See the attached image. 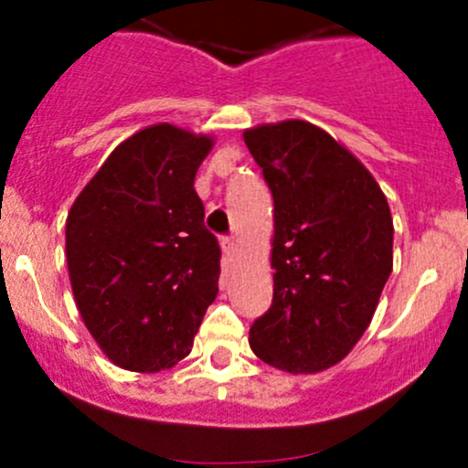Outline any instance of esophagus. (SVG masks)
Segmentation results:
<instances>
[{
	"instance_id": "1",
	"label": "esophagus",
	"mask_w": 468,
	"mask_h": 468,
	"mask_svg": "<svg viewBox=\"0 0 468 468\" xmlns=\"http://www.w3.org/2000/svg\"><path fill=\"white\" fill-rule=\"evenodd\" d=\"M221 249H224V256L229 258V261H233L235 251H238V247H235V239L233 238H221Z\"/></svg>"
}]
</instances>
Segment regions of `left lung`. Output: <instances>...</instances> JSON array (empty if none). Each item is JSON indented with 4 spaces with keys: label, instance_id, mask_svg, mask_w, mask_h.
Segmentation results:
<instances>
[{
    "label": "left lung",
    "instance_id": "8db88e82",
    "mask_svg": "<svg viewBox=\"0 0 468 468\" xmlns=\"http://www.w3.org/2000/svg\"><path fill=\"white\" fill-rule=\"evenodd\" d=\"M273 197V299L249 344L267 365L317 374L348 356L391 273L394 224L369 169L303 120L244 131Z\"/></svg>",
    "mask_w": 468,
    "mask_h": 468
}]
</instances>
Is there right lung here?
<instances>
[{"mask_svg": "<svg viewBox=\"0 0 468 468\" xmlns=\"http://www.w3.org/2000/svg\"><path fill=\"white\" fill-rule=\"evenodd\" d=\"M212 138L172 124L124 140L69 207V282L83 324L117 367L169 369L192 351L219 281V244L195 176Z\"/></svg>", "mask_w": 468, "mask_h": 468, "instance_id": "obj_1", "label": "right lung"}]
</instances>
